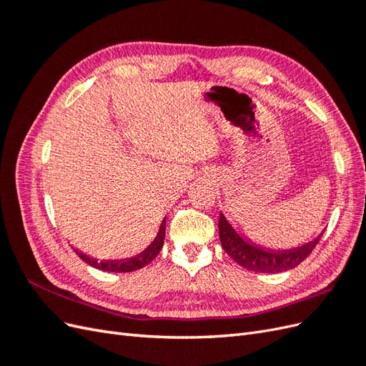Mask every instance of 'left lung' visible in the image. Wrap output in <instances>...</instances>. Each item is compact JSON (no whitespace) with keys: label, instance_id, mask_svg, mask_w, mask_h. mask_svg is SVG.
Returning <instances> with one entry per match:
<instances>
[{"label":"left lung","instance_id":"left-lung-1","mask_svg":"<svg viewBox=\"0 0 366 366\" xmlns=\"http://www.w3.org/2000/svg\"><path fill=\"white\" fill-rule=\"evenodd\" d=\"M218 230L221 246L227 252L229 257L238 262L241 267L259 273H280L295 269L313 252L319 242L317 237L315 241L290 250L264 249L238 234L223 214H219Z\"/></svg>","mask_w":366,"mask_h":366}]
</instances>
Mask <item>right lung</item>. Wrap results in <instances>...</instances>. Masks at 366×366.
Returning a JSON list of instances; mask_svg holds the SVG:
<instances>
[{"label":"right lung","mask_w":366,"mask_h":366,"mask_svg":"<svg viewBox=\"0 0 366 366\" xmlns=\"http://www.w3.org/2000/svg\"><path fill=\"white\" fill-rule=\"evenodd\" d=\"M164 229H166V217L163 218L162 224L159 227V232L156 238L152 239L151 244L140 252L139 254H136V257L132 258H128V259H120V261H99L96 258H90L86 257L85 253H81L77 252V257H79L82 261H85L86 264H90L92 267L94 269H99V270H104V272H114V273H127V272H134V270H139L142 267H145V265H148L154 258L157 257L159 252L162 250L163 247V242H164Z\"/></svg>","instance_id":"obj_1"}]
</instances>
